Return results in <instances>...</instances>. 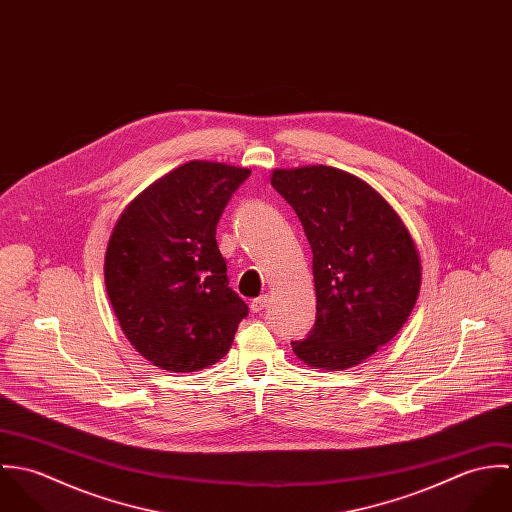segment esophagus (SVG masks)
<instances>
[{
	"mask_svg": "<svg viewBox=\"0 0 512 512\" xmlns=\"http://www.w3.org/2000/svg\"><path fill=\"white\" fill-rule=\"evenodd\" d=\"M266 305H268V295H260V297H256V299L250 301V309H252L254 313H260Z\"/></svg>",
	"mask_w": 512,
	"mask_h": 512,
	"instance_id": "1",
	"label": "esophagus"
}]
</instances>
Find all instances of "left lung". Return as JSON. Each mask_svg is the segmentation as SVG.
<instances>
[{"mask_svg": "<svg viewBox=\"0 0 512 512\" xmlns=\"http://www.w3.org/2000/svg\"><path fill=\"white\" fill-rule=\"evenodd\" d=\"M313 252L315 325L293 341L305 365L345 370L386 345L410 317L422 284L416 244L366 181L327 165L276 169Z\"/></svg>", "mask_w": 512, "mask_h": 512, "instance_id": "1", "label": "left lung"}]
</instances>
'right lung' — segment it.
I'll return each mask as SVG.
<instances>
[{
	"mask_svg": "<svg viewBox=\"0 0 512 512\" xmlns=\"http://www.w3.org/2000/svg\"><path fill=\"white\" fill-rule=\"evenodd\" d=\"M250 169L189 161L142 191L108 240L104 282L120 327L151 365H215L248 305L228 288L217 224Z\"/></svg>",
	"mask_w": 512,
	"mask_h": 512,
	"instance_id": "1",
	"label": "right lung"
}]
</instances>
